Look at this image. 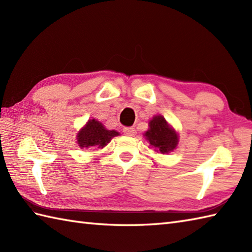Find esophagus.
Segmentation results:
<instances>
[{
    "label": "esophagus",
    "mask_w": 252,
    "mask_h": 252,
    "mask_svg": "<svg viewBox=\"0 0 252 252\" xmlns=\"http://www.w3.org/2000/svg\"><path fill=\"white\" fill-rule=\"evenodd\" d=\"M123 133L127 136H134L136 134V130L132 126H126V127H123Z\"/></svg>",
    "instance_id": "34e87169"
}]
</instances>
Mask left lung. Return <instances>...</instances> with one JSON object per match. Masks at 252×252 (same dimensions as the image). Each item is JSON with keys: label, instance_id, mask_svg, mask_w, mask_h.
<instances>
[{"label": "left lung", "instance_id": "left-lung-1", "mask_svg": "<svg viewBox=\"0 0 252 252\" xmlns=\"http://www.w3.org/2000/svg\"><path fill=\"white\" fill-rule=\"evenodd\" d=\"M146 140L161 154L170 153L178 145L179 136L176 132L168 126L162 116H155L149 122V130L145 133Z\"/></svg>", "mask_w": 252, "mask_h": 252}]
</instances>
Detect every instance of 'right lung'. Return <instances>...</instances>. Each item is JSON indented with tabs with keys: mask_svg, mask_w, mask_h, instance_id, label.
Wrapping results in <instances>:
<instances>
[{
	"mask_svg": "<svg viewBox=\"0 0 252 252\" xmlns=\"http://www.w3.org/2000/svg\"><path fill=\"white\" fill-rule=\"evenodd\" d=\"M119 135L115 130H107L99 121L90 120L83 129L78 133L77 142L81 148L98 146L103 148L108 144L112 137Z\"/></svg>",
	"mask_w": 252,
	"mask_h": 252,
	"instance_id": "add662e5",
	"label": "right lung"
}]
</instances>
